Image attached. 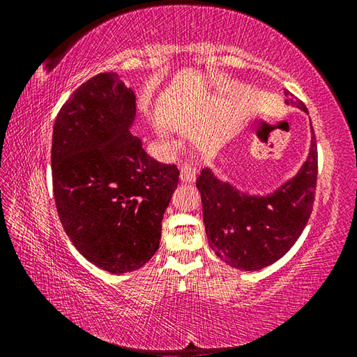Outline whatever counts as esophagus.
I'll return each mask as SVG.
<instances>
[{
    "label": "esophagus",
    "mask_w": 357,
    "mask_h": 357,
    "mask_svg": "<svg viewBox=\"0 0 357 357\" xmlns=\"http://www.w3.org/2000/svg\"><path fill=\"white\" fill-rule=\"evenodd\" d=\"M179 179H181V183L192 184L193 181H195V168H193L190 164H184L183 167H181Z\"/></svg>",
    "instance_id": "obj_1"
}]
</instances>
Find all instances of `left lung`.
<instances>
[{
    "mask_svg": "<svg viewBox=\"0 0 357 357\" xmlns=\"http://www.w3.org/2000/svg\"><path fill=\"white\" fill-rule=\"evenodd\" d=\"M285 104L307 113L305 105L285 91ZM299 172L275 190L259 195L239 190L211 168L197 178L202 193L203 222L215 255L231 268L259 271L291 249L313 209L318 174L317 138Z\"/></svg>",
    "mask_w": 357,
    "mask_h": 357,
    "instance_id": "left-lung-1",
    "label": "left lung"
}]
</instances>
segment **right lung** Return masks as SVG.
Listing matches in <instances>:
<instances>
[{"label":"right lung","mask_w":357,"mask_h":357,"mask_svg":"<svg viewBox=\"0 0 357 357\" xmlns=\"http://www.w3.org/2000/svg\"><path fill=\"white\" fill-rule=\"evenodd\" d=\"M135 94L118 74L78 86L53 126L52 181L63 228L82 255L112 274L146 264L159 249L162 219L178 185L130 134Z\"/></svg>","instance_id":"add662e5"}]
</instances>
